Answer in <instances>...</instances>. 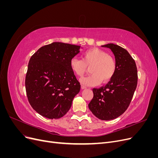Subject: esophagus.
Listing matches in <instances>:
<instances>
[{"mask_svg": "<svg viewBox=\"0 0 158 158\" xmlns=\"http://www.w3.org/2000/svg\"><path fill=\"white\" fill-rule=\"evenodd\" d=\"M81 88H82V89H86L87 87L85 86V85H81Z\"/></svg>", "mask_w": 158, "mask_h": 158, "instance_id": "esophagus-1", "label": "esophagus"}]
</instances>
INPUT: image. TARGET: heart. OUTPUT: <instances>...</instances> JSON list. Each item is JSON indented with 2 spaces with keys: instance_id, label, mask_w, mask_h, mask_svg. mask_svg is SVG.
<instances>
[{
  "instance_id": "obj_1",
  "label": "heart",
  "mask_w": 158,
  "mask_h": 158,
  "mask_svg": "<svg viewBox=\"0 0 158 158\" xmlns=\"http://www.w3.org/2000/svg\"><path fill=\"white\" fill-rule=\"evenodd\" d=\"M70 68L78 76H82L89 69L90 75L80 79L85 85H97L101 82H107L112 78L116 71L115 60L106 51L98 48H92L85 51L82 59L73 58L70 61Z\"/></svg>"
}]
</instances>
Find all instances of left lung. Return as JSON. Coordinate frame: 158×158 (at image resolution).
Segmentation results:
<instances>
[{
  "instance_id": "obj_1",
  "label": "left lung",
  "mask_w": 158,
  "mask_h": 158,
  "mask_svg": "<svg viewBox=\"0 0 158 158\" xmlns=\"http://www.w3.org/2000/svg\"><path fill=\"white\" fill-rule=\"evenodd\" d=\"M102 47L111 50L116 71L107 84L92 89L94 97L88 107L98 118L109 121L121 115L128 108L136 88L138 74L135 61L126 49L113 44Z\"/></svg>"
}]
</instances>
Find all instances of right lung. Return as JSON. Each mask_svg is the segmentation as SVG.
<instances>
[{
	"mask_svg": "<svg viewBox=\"0 0 158 158\" xmlns=\"http://www.w3.org/2000/svg\"><path fill=\"white\" fill-rule=\"evenodd\" d=\"M82 47L53 42L41 47L30 59L26 76L28 101L35 111L50 119L63 117L80 89L70 66Z\"/></svg>",
	"mask_w": 158,
	"mask_h": 158,
	"instance_id": "right-lung-1",
	"label": "right lung"
}]
</instances>
